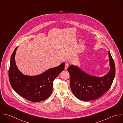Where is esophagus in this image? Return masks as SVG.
Masks as SVG:
<instances>
[{
    "label": "esophagus",
    "instance_id": "1",
    "mask_svg": "<svg viewBox=\"0 0 123 123\" xmlns=\"http://www.w3.org/2000/svg\"><path fill=\"white\" fill-rule=\"evenodd\" d=\"M68 66H69V64L68 63H66L65 65V69H67L68 67Z\"/></svg>",
    "mask_w": 123,
    "mask_h": 123
}]
</instances>
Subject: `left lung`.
<instances>
[{
  "instance_id": "1",
  "label": "left lung",
  "mask_w": 123,
  "mask_h": 123,
  "mask_svg": "<svg viewBox=\"0 0 123 123\" xmlns=\"http://www.w3.org/2000/svg\"><path fill=\"white\" fill-rule=\"evenodd\" d=\"M108 52L110 69L102 77L90 75L77 66L71 65L68 67L71 89L78 99L84 101L96 99L111 87L115 77L116 68L110 52Z\"/></svg>"
}]
</instances>
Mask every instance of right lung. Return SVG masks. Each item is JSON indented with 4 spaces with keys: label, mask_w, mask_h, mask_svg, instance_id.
I'll list each match as a JSON object with an SVG mask.
<instances>
[{
    "label": "right lung",
    "mask_w": 123,
    "mask_h": 123,
    "mask_svg": "<svg viewBox=\"0 0 123 123\" xmlns=\"http://www.w3.org/2000/svg\"><path fill=\"white\" fill-rule=\"evenodd\" d=\"M17 48L15 49L11 56L8 70L11 87L18 94L30 101L38 102L47 99L52 92L53 81L64 70L65 63L37 76L25 75L18 69L15 63Z\"/></svg>",
    "instance_id": "1"
}]
</instances>
